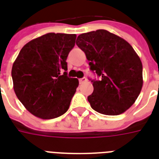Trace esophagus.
Masks as SVG:
<instances>
[{"mask_svg": "<svg viewBox=\"0 0 159 159\" xmlns=\"http://www.w3.org/2000/svg\"><path fill=\"white\" fill-rule=\"evenodd\" d=\"M86 81H87V78H86V77H83V78H80L79 79V83H85Z\"/></svg>", "mask_w": 159, "mask_h": 159, "instance_id": "obj_1", "label": "esophagus"}]
</instances>
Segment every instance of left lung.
<instances>
[{"mask_svg": "<svg viewBox=\"0 0 159 159\" xmlns=\"http://www.w3.org/2000/svg\"><path fill=\"white\" fill-rule=\"evenodd\" d=\"M76 45L84 51L90 70L100 80H92L88 97L92 109L106 116L126 111L142 90V64L127 41L104 29L80 34Z\"/></svg>", "mask_w": 159, "mask_h": 159, "instance_id": "obj_1", "label": "left lung"}]
</instances>
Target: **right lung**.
<instances>
[{"instance_id": "add662e5", "label": "right lung", "mask_w": 159, "mask_h": 159, "mask_svg": "<svg viewBox=\"0 0 159 159\" xmlns=\"http://www.w3.org/2000/svg\"><path fill=\"white\" fill-rule=\"evenodd\" d=\"M76 38V34H46L26 43L14 61L15 93L36 117L57 118L69 109L79 84L66 72V58Z\"/></svg>"}]
</instances>
